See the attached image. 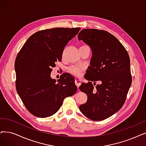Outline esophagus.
Instances as JSON below:
<instances>
[{
	"label": "esophagus",
	"instance_id": "34e87169",
	"mask_svg": "<svg viewBox=\"0 0 146 146\" xmlns=\"http://www.w3.org/2000/svg\"><path fill=\"white\" fill-rule=\"evenodd\" d=\"M81 82H82V80H81L80 78H75V84L77 86V87L78 88L79 86L81 85Z\"/></svg>",
	"mask_w": 146,
	"mask_h": 146
}]
</instances>
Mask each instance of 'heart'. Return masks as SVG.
<instances>
[{
    "label": "heart",
    "mask_w": 146,
    "mask_h": 146,
    "mask_svg": "<svg viewBox=\"0 0 146 146\" xmlns=\"http://www.w3.org/2000/svg\"><path fill=\"white\" fill-rule=\"evenodd\" d=\"M89 47L87 45H83L80 48H86ZM69 71L70 73L75 75V76H80L83 71V68L81 67H78L76 66H72L69 68Z\"/></svg>",
    "instance_id": "heart-1"
}]
</instances>
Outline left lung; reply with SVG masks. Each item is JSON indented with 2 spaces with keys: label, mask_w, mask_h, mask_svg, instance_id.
<instances>
[{
  "label": "left lung",
  "mask_w": 146,
  "mask_h": 146,
  "mask_svg": "<svg viewBox=\"0 0 146 146\" xmlns=\"http://www.w3.org/2000/svg\"><path fill=\"white\" fill-rule=\"evenodd\" d=\"M78 38L92 52L86 72L89 77H85L89 81L79 87L87 100L79 109L90 120H103L117 112L125 102L132 83L129 56L119 40L107 31L83 29ZM90 80L101 84L93 85Z\"/></svg>",
  "instance_id": "8db88e82"
}]
</instances>
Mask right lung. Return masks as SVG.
<instances>
[{"label": "right lung", "instance_id": "right-lung-1", "mask_svg": "<svg viewBox=\"0 0 146 146\" xmlns=\"http://www.w3.org/2000/svg\"><path fill=\"white\" fill-rule=\"evenodd\" d=\"M80 29L56 27L38 31L28 38L17 56V91L33 115L51 116L60 109L64 99L77 92L71 75L64 73L57 83L50 74L55 62L61 61L65 46Z\"/></svg>", "mask_w": 146, "mask_h": 146}]
</instances>
